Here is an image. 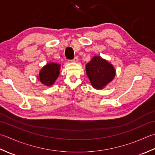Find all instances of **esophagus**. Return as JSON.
I'll use <instances>...</instances> for the list:
<instances>
[{"mask_svg": "<svg viewBox=\"0 0 155 155\" xmlns=\"http://www.w3.org/2000/svg\"><path fill=\"white\" fill-rule=\"evenodd\" d=\"M78 57H75V58H74V59H73V60H71V61L72 62H75V63H77L78 61Z\"/></svg>", "mask_w": 155, "mask_h": 155, "instance_id": "1", "label": "esophagus"}]
</instances>
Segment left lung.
Masks as SVG:
<instances>
[{
    "mask_svg": "<svg viewBox=\"0 0 155 155\" xmlns=\"http://www.w3.org/2000/svg\"><path fill=\"white\" fill-rule=\"evenodd\" d=\"M86 71L91 86L96 90H102L116 75L114 65L98 55L94 56L86 64Z\"/></svg>",
    "mask_w": 155,
    "mask_h": 155,
    "instance_id": "8db88e82",
    "label": "left lung"
}]
</instances>
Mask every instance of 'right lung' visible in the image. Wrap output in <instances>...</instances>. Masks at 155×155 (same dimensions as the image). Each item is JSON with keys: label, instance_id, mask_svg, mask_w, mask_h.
I'll return each instance as SVG.
<instances>
[{"label": "right lung", "instance_id": "right-lung-1", "mask_svg": "<svg viewBox=\"0 0 155 155\" xmlns=\"http://www.w3.org/2000/svg\"><path fill=\"white\" fill-rule=\"evenodd\" d=\"M61 64L50 62L43 66L37 75L38 80L45 86L50 87L54 84L59 75Z\"/></svg>", "mask_w": 155, "mask_h": 155}]
</instances>
